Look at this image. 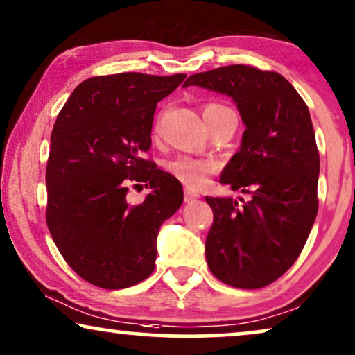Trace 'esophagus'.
I'll return each mask as SVG.
<instances>
[{
	"label": "esophagus",
	"instance_id": "esophagus-1",
	"mask_svg": "<svg viewBox=\"0 0 355 355\" xmlns=\"http://www.w3.org/2000/svg\"><path fill=\"white\" fill-rule=\"evenodd\" d=\"M198 198H200V195H198V193L188 190V188H187V190H185V202H191V201L198 200Z\"/></svg>",
	"mask_w": 355,
	"mask_h": 355
}]
</instances>
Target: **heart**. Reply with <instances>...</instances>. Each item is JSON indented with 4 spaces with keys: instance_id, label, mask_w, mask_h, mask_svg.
<instances>
[{
    "instance_id": "obj_1",
    "label": "heart",
    "mask_w": 355,
    "mask_h": 355,
    "mask_svg": "<svg viewBox=\"0 0 355 355\" xmlns=\"http://www.w3.org/2000/svg\"><path fill=\"white\" fill-rule=\"evenodd\" d=\"M227 107L220 105V103H209L206 105V112H216V110H225ZM155 133H159V125L155 126ZM165 170L170 175H173L177 180L185 183L190 188H202L207 183L211 173L217 170V164L214 160L207 159H195L190 155H178L168 162H165Z\"/></svg>"
}]
</instances>
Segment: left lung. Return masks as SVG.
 Returning <instances> with one entry per match:
<instances>
[{
	"instance_id": "8db88e82",
	"label": "left lung",
	"mask_w": 355,
	"mask_h": 355,
	"mask_svg": "<svg viewBox=\"0 0 355 355\" xmlns=\"http://www.w3.org/2000/svg\"><path fill=\"white\" fill-rule=\"evenodd\" d=\"M188 86L229 96L247 126L220 183L250 198L206 196L214 214L206 259L219 281L259 289L295 263L318 212L320 154L309 107L284 76L253 66L193 74Z\"/></svg>"
}]
</instances>
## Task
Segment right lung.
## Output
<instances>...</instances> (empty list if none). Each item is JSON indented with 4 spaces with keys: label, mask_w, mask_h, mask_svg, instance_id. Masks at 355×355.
Masks as SVG:
<instances>
[{
    "label": "right lung",
    "mask_w": 355,
    "mask_h": 355,
    "mask_svg": "<svg viewBox=\"0 0 355 355\" xmlns=\"http://www.w3.org/2000/svg\"><path fill=\"white\" fill-rule=\"evenodd\" d=\"M187 74L96 76L74 89L56 118L46 164V225L76 274L102 289L150 276L164 220L183 202L182 185L144 159L157 102ZM131 181L151 193L125 198Z\"/></svg>",
    "instance_id": "obj_1"
}]
</instances>
